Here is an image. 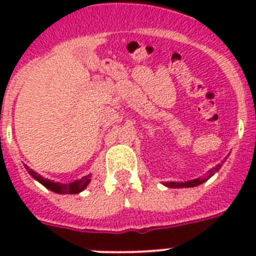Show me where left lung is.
<instances>
[{
	"instance_id": "left-lung-1",
	"label": "left lung",
	"mask_w": 256,
	"mask_h": 256,
	"mask_svg": "<svg viewBox=\"0 0 256 256\" xmlns=\"http://www.w3.org/2000/svg\"><path fill=\"white\" fill-rule=\"evenodd\" d=\"M222 164H218L216 168H211L207 175L204 176H200V178H195V179H191V180H187V182H164V184L166 187H170V188H183V187H195V186H199V184H202L203 182H206L207 179H210L212 175L216 172V171L220 168Z\"/></svg>"
}]
</instances>
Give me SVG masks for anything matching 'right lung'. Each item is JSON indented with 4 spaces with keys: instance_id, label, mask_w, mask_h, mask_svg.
<instances>
[{
    "instance_id": "right-lung-1",
    "label": "right lung",
    "mask_w": 256,
    "mask_h": 256,
    "mask_svg": "<svg viewBox=\"0 0 256 256\" xmlns=\"http://www.w3.org/2000/svg\"><path fill=\"white\" fill-rule=\"evenodd\" d=\"M25 168L36 180H38V182L41 183V184H44L46 188H49V190H52L53 192H57V194H80L81 191L85 190L86 187L88 186L90 180H92V174H88L86 175V176H84V178L78 179V180H74V182L60 183L44 178V176H41L38 172H36L34 170L28 168L26 164Z\"/></svg>"
}]
</instances>
